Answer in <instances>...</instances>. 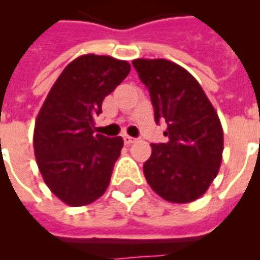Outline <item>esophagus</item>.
Here are the masks:
<instances>
[{"mask_svg":"<svg viewBox=\"0 0 260 260\" xmlns=\"http://www.w3.org/2000/svg\"><path fill=\"white\" fill-rule=\"evenodd\" d=\"M122 139H124V143H125V144H132V143L136 142V139L132 138V136H128V135H124Z\"/></svg>","mask_w":260,"mask_h":260,"instance_id":"1","label":"esophagus"}]
</instances>
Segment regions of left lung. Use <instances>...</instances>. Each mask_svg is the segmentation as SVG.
<instances>
[{
	"label": "left lung",
	"mask_w": 260,
	"mask_h": 260,
	"mask_svg": "<svg viewBox=\"0 0 260 260\" xmlns=\"http://www.w3.org/2000/svg\"><path fill=\"white\" fill-rule=\"evenodd\" d=\"M135 70L150 93L155 122L165 121L169 142L151 144L143 165L151 189L169 202L186 204L205 193L221 165L220 118L200 83L166 59H135Z\"/></svg>",
	"instance_id": "1"
}]
</instances>
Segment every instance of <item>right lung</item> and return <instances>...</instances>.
Masks as SVG:
<instances>
[{
	"mask_svg": "<svg viewBox=\"0 0 260 260\" xmlns=\"http://www.w3.org/2000/svg\"><path fill=\"white\" fill-rule=\"evenodd\" d=\"M129 71L125 60L82 55L62 71L39 112L36 163L46 185L67 205L91 204L109 186L124 142L94 134V118Z\"/></svg>",
	"mask_w": 260,
	"mask_h": 260,
	"instance_id": "1",
	"label": "right lung"
}]
</instances>
